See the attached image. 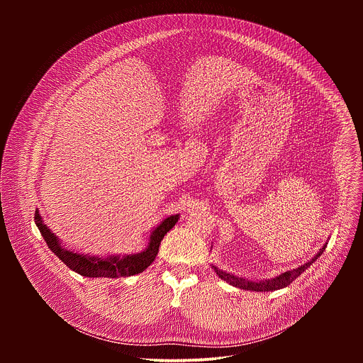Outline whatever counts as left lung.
I'll list each match as a JSON object with an SVG mask.
<instances>
[{"instance_id":"left-lung-1","label":"left lung","mask_w":363,"mask_h":363,"mask_svg":"<svg viewBox=\"0 0 363 363\" xmlns=\"http://www.w3.org/2000/svg\"><path fill=\"white\" fill-rule=\"evenodd\" d=\"M325 248H326V245H323V248H320V251L312 258V260L304 263L303 266H300L297 269H293L290 272H284L283 274H280V276H277L274 279H270V280H248V279L238 277L235 274L223 272V270H220L216 266H213V269L216 270L218 277H221L224 281L230 283L234 287H238V289H242V290H251V291H274V290L287 287L291 281H294L306 269H308L310 266H312L318 260V258L320 257V254L323 252Z\"/></svg>"}]
</instances>
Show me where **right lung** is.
Returning a JSON list of instances; mask_svg holds the SVG:
<instances>
[{
    "label": "right lung",
    "instance_id": "1",
    "mask_svg": "<svg viewBox=\"0 0 363 363\" xmlns=\"http://www.w3.org/2000/svg\"><path fill=\"white\" fill-rule=\"evenodd\" d=\"M178 218H179L178 214L171 216L155 228L150 234V238L145 251L132 254V255H125V257L111 255L109 258H101V257H90V255L73 252L70 250H65L60 245L59 238L43 223L38 211H35L34 214L35 225L38 227L48 248L53 251L70 270L84 277H109V279H119V277L139 274L145 269H147L153 263L155 257H157L160 251L162 238L178 223Z\"/></svg>",
    "mask_w": 363,
    "mask_h": 363
}]
</instances>
